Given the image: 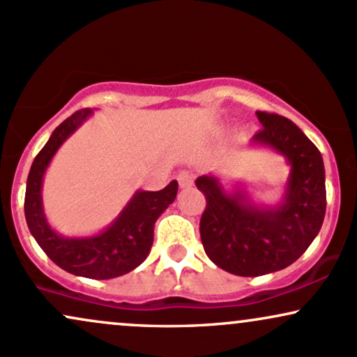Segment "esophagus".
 Segmentation results:
<instances>
[{
    "mask_svg": "<svg viewBox=\"0 0 357 357\" xmlns=\"http://www.w3.org/2000/svg\"><path fill=\"white\" fill-rule=\"evenodd\" d=\"M177 180H178V185L182 188H190L193 185V182H195V175L188 170H182L177 175Z\"/></svg>",
    "mask_w": 357,
    "mask_h": 357,
    "instance_id": "1",
    "label": "esophagus"
}]
</instances>
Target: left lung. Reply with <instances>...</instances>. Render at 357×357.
<instances>
[{"label": "left lung", "instance_id": "8db88e82", "mask_svg": "<svg viewBox=\"0 0 357 357\" xmlns=\"http://www.w3.org/2000/svg\"><path fill=\"white\" fill-rule=\"evenodd\" d=\"M257 117L263 129L250 145L271 149L289 165L280 200H253L241 183L227 190L215 175H202L195 182L206 199L200 220L206 257L238 276L266 275L291 265L313 243L326 213V175L318 147L289 119L259 111Z\"/></svg>", "mask_w": 357, "mask_h": 357}]
</instances>
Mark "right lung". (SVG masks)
I'll use <instances>...</instances> for the list:
<instances>
[{
	"instance_id": "add662e5",
	"label": "right lung",
	"mask_w": 357,
	"mask_h": 357,
	"mask_svg": "<svg viewBox=\"0 0 357 357\" xmlns=\"http://www.w3.org/2000/svg\"><path fill=\"white\" fill-rule=\"evenodd\" d=\"M94 111L82 109L57 126L31 165L26 182L24 215L31 235L57 266L76 276L111 280L137 268L151 253L153 225L174 204L177 180L158 192L135 190L121 213L104 230L87 236H64L47 222L43 205V180L61 145L89 119Z\"/></svg>"
}]
</instances>
